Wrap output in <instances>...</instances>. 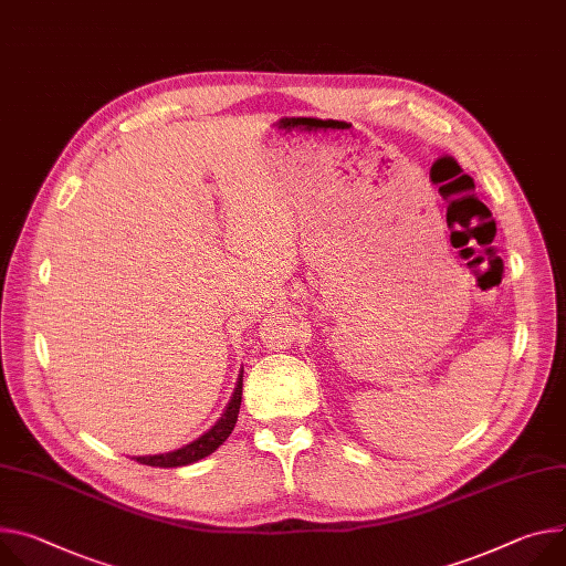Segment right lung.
<instances>
[{
  "label": "right lung",
  "instance_id": "obj_1",
  "mask_svg": "<svg viewBox=\"0 0 566 566\" xmlns=\"http://www.w3.org/2000/svg\"><path fill=\"white\" fill-rule=\"evenodd\" d=\"M241 390H243V370L239 375V381L234 386V392L223 410L221 420L210 431H205L198 440H193L176 451L158 453V455H137L135 460L139 462V465H150V468H182V465H191V462H196L205 455H210L228 440V436L232 433V429L237 424L239 406H241Z\"/></svg>",
  "mask_w": 566,
  "mask_h": 566
}]
</instances>
